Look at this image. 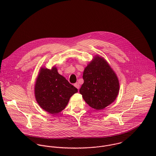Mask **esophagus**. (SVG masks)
<instances>
[{"label":"esophagus","instance_id":"esophagus-1","mask_svg":"<svg viewBox=\"0 0 156 156\" xmlns=\"http://www.w3.org/2000/svg\"><path fill=\"white\" fill-rule=\"evenodd\" d=\"M74 87L76 88H77V89H79V88H80V85H79V83H78V82H77V83H76L74 85Z\"/></svg>","mask_w":156,"mask_h":156}]
</instances>
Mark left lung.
Segmentation results:
<instances>
[{
  "mask_svg": "<svg viewBox=\"0 0 156 156\" xmlns=\"http://www.w3.org/2000/svg\"><path fill=\"white\" fill-rule=\"evenodd\" d=\"M84 82L79 90L86 103L96 110L109 106L116 98L119 84L117 76L108 62L101 57H96L85 68Z\"/></svg>",
  "mask_w": 156,
  "mask_h": 156,
  "instance_id": "obj_1",
  "label": "left lung"
}]
</instances>
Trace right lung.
<instances>
[{
	"label": "right lung",
	"mask_w": 156,
	"mask_h": 156,
	"mask_svg": "<svg viewBox=\"0 0 156 156\" xmlns=\"http://www.w3.org/2000/svg\"><path fill=\"white\" fill-rule=\"evenodd\" d=\"M77 89L60 75L56 67L41 68L35 87V95L40 107L52 114L58 113L67 106L70 97Z\"/></svg>",
	"instance_id": "right-lung-1"
}]
</instances>
